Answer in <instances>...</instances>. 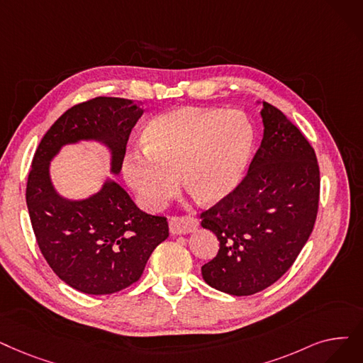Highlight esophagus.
Segmentation results:
<instances>
[{"instance_id":"34e87169","label":"esophagus","mask_w":363,"mask_h":363,"mask_svg":"<svg viewBox=\"0 0 363 363\" xmlns=\"http://www.w3.org/2000/svg\"><path fill=\"white\" fill-rule=\"evenodd\" d=\"M169 228L172 234H188L197 228V219L194 216H172L169 219Z\"/></svg>"}]
</instances>
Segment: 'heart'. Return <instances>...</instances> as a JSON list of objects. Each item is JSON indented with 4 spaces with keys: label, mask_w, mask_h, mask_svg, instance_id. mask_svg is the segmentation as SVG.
<instances>
[{
    "label": "heart",
    "mask_w": 363,
    "mask_h": 363,
    "mask_svg": "<svg viewBox=\"0 0 363 363\" xmlns=\"http://www.w3.org/2000/svg\"><path fill=\"white\" fill-rule=\"evenodd\" d=\"M254 139V128L239 111L170 109L145 125V154L125 157V181L148 211L162 209L178 191V177L199 201L218 203L240 185Z\"/></svg>",
    "instance_id": "b5f03b06"
}]
</instances>
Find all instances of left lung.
I'll return each instance as SVG.
<instances>
[{
	"mask_svg": "<svg viewBox=\"0 0 363 363\" xmlns=\"http://www.w3.org/2000/svg\"><path fill=\"white\" fill-rule=\"evenodd\" d=\"M261 117L264 136L247 175L231 196L200 215L201 227L219 240L201 276L209 286L235 296L269 288L291 269L319 208L313 147L276 106L262 102Z\"/></svg>",
	"mask_w": 363,
	"mask_h": 363,
	"instance_id": "obj_1",
	"label": "left lung"
}]
</instances>
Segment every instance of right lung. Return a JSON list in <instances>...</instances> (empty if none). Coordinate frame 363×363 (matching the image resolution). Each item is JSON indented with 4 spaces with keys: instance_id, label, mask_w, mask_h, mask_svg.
Instances as JSON below:
<instances>
[{
    "instance_id": "right-lung-1",
    "label": "right lung",
    "mask_w": 363,
    "mask_h": 363,
    "mask_svg": "<svg viewBox=\"0 0 363 363\" xmlns=\"http://www.w3.org/2000/svg\"><path fill=\"white\" fill-rule=\"evenodd\" d=\"M143 114V105L123 98L74 105L34 154L26 204L38 247L56 276L83 294L108 295L138 281L152 250L167 239V219L140 211L111 179L84 200L62 197L50 179V162L64 145L96 140L111 152V172L118 175L129 135Z\"/></svg>"
}]
</instances>
